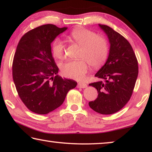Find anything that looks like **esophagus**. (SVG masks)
<instances>
[{
    "label": "esophagus",
    "instance_id": "obj_1",
    "mask_svg": "<svg viewBox=\"0 0 152 152\" xmlns=\"http://www.w3.org/2000/svg\"><path fill=\"white\" fill-rule=\"evenodd\" d=\"M87 84L83 82H79L77 85V87L79 88H87Z\"/></svg>",
    "mask_w": 152,
    "mask_h": 152
}]
</instances>
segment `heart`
I'll use <instances>...</instances> for the list:
<instances>
[{"label":"heart","instance_id":"b5f03b06","mask_svg":"<svg viewBox=\"0 0 152 152\" xmlns=\"http://www.w3.org/2000/svg\"><path fill=\"white\" fill-rule=\"evenodd\" d=\"M70 38L81 46L77 60H71L61 66L62 74L66 77L81 80L88 71V63L94 69L99 68L105 62L109 53V46L103 37L95 34L92 30L78 28L72 30ZM53 53L58 59L64 57V46L56 39L53 43Z\"/></svg>","mask_w":152,"mask_h":152}]
</instances>
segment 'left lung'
<instances>
[{"label":"left lung","mask_w":152,"mask_h":152,"mask_svg":"<svg viewBox=\"0 0 152 152\" xmlns=\"http://www.w3.org/2000/svg\"><path fill=\"white\" fill-rule=\"evenodd\" d=\"M99 26L107 35L110 49L105 64L95 75L100 80L89 84L99 93L89 106L97 113L109 115L122 109L131 97L138 76V62L124 37L108 26Z\"/></svg>","instance_id":"8db88e82"}]
</instances>
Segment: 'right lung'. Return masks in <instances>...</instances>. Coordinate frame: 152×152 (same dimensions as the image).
<instances>
[{"label": "right lung", "instance_id": "1", "mask_svg": "<svg viewBox=\"0 0 152 152\" xmlns=\"http://www.w3.org/2000/svg\"><path fill=\"white\" fill-rule=\"evenodd\" d=\"M66 29L43 25L26 32L18 43L12 65L13 81L22 101L35 113L55 110L77 86L73 79L58 75L52 53L51 43Z\"/></svg>", "mask_w": 152, "mask_h": 152}]
</instances>
